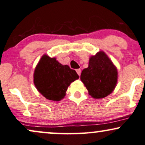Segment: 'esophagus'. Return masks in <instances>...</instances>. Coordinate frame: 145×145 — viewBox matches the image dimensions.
Wrapping results in <instances>:
<instances>
[{"label": "esophagus", "mask_w": 145, "mask_h": 145, "mask_svg": "<svg viewBox=\"0 0 145 145\" xmlns=\"http://www.w3.org/2000/svg\"><path fill=\"white\" fill-rule=\"evenodd\" d=\"M76 73H77V74H78V75L80 76V75H81V69H76Z\"/></svg>", "instance_id": "obj_1"}]
</instances>
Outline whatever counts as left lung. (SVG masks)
Here are the masks:
<instances>
[{"mask_svg": "<svg viewBox=\"0 0 145 145\" xmlns=\"http://www.w3.org/2000/svg\"><path fill=\"white\" fill-rule=\"evenodd\" d=\"M117 79V69L103 52L91 57L89 67L81 74V80L89 95L96 99L106 97L113 91Z\"/></svg>", "mask_w": 145, "mask_h": 145, "instance_id": "left-lung-1", "label": "left lung"}]
</instances>
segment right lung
Wrapping results in <instances>:
<instances>
[{"label": "right lung", "mask_w": 145, "mask_h": 145, "mask_svg": "<svg viewBox=\"0 0 145 145\" xmlns=\"http://www.w3.org/2000/svg\"><path fill=\"white\" fill-rule=\"evenodd\" d=\"M33 78L35 87L42 95L52 101H60L65 96L70 84L78 79V75L69 66L44 55L35 68Z\"/></svg>", "instance_id": "obj_1"}]
</instances>
